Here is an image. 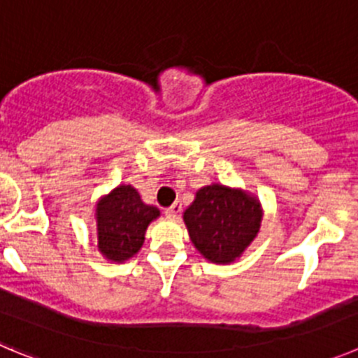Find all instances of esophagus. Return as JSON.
<instances>
[{"label": "esophagus", "mask_w": 358, "mask_h": 358, "mask_svg": "<svg viewBox=\"0 0 358 358\" xmlns=\"http://www.w3.org/2000/svg\"><path fill=\"white\" fill-rule=\"evenodd\" d=\"M180 212H182V203L180 201H176V203H173L171 207L169 208H166V210H164V214L167 215V217H176V215L180 214Z\"/></svg>", "instance_id": "1"}]
</instances>
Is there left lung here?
<instances>
[{
  "instance_id": "obj_1",
  "label": "left lung",
  "mask_w": 358,
  "mask_h": 358,
  "mask_svg": "<svg viewBox=\"0 0 358 358\" xmlns=\"http://www.w3.org/2000/svg\"><path fill=\"white\" fill-rule=\"evenodd\" d=\"M196 250L214 264L235 262L255 239L262 223L260 201L250 192L221 183L201 187L183 212Z\"/></svg>"
}]
</instances>
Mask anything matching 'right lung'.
I'll list each match as a JSON object with an SVG mask.
<instances>
[{
  "label": "right lung",
  "mask_w": 358,
  "mask_h": 358,
  "mask_svg": "<svg viewBox=\"0 0 358 358\" xmlns=\"http://www.w3.org/2000/svg\"><path fill=\"white\" fill-rule=\"evenodd\" d=\"M160 215L131 185H119L96 203L98 250L112 262H124L141 250L148 224Z\"/></svg>",
  "instance_id": "add662e5"
}]
</instances>
